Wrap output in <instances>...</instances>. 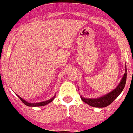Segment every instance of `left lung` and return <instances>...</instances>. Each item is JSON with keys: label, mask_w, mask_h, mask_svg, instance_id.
<instances>
[{"label": "left lung", "mask_w": 133, "mask_h": 133, "mask_svg": "<svg viewBox=\"0 0 133 133\" xmlns=\"http://www.w3.org/2000/svg\"><path fill=\"white\" fill-rule=\"evenodd\" d=\"M126 66V65H125ZM125 74L121 80L119 85L117 86L114 90L111 91V92H109L107 94L103 96L102 97H99L98 98H94V99H90V98H85L81 96V98L85 103H87L89 105L94 107H105L109 105L112 102H114V99L121 94L122 90H123L125 85L126 79H127V69L125 68Z\"/></svg>", "instance_id": "left-lung-1"}]
</instances>
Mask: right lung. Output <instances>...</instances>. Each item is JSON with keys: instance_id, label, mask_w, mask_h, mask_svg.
Here are the masks:
<instances>
[{"instance_id": "1", "label": "right lung", "mask_w": 133, "mask_h": 133, "mask_svg": "<svg viewBox=\"0 0 133 133\" xmlns=\"http://www.w3.org/2000/svg\"><path fill=\"white\" fill-rule=\"evenodd\" d=\"M17 96L19 97V98H20L21 100L22 101V103H24V104H25L26 105L28 106V107H40V106H44V105H46L48 104L49 103H50L51 102H52V101L54 100V99L55 98V96H56V95L54 96L53 97V98H52L51 99H48V100H46V101H44V102H39V103H29V102H26V101H25L24 99H23L22 98H21L19 96L17 95Z\"/></svg>"}]
</instances>
